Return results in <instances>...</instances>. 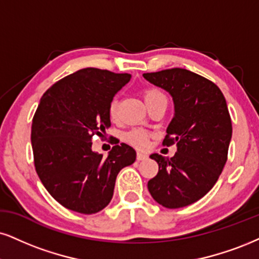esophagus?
<instances>
[{
    "mask_svg": "<svg viewBox=\"0 0 259 259\" xmlns=\"http://www.w3.org/2000/svg\"><path fill=\"white\" fill-rule=\"evenodd\" d=\"M146 158H148V155L144 154V152H138V154H137V159H138V161H143V159Z\"/></svg>",
    "mask_w": 259,
    "mask_h": 259,
    "instance_id": "obj_1",
    "label": "esophagus"
}]
</instances>
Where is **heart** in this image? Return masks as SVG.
<instances>
[{"label":"heart","instance_id":"obj_1","mask_svg":"<svg viewBox=\"0 0 259 259\" xmlns=\"http://www.w3.org/2000/svg\"><path fill=\"white\" fill-rule=\"evenodd\" d=\"M143 95H144V100L146 102V104H150L152 103V102H156L159 100H167L163 92L159 90V89H156V88L146 89V90H144V92H143ZM108 113H109V116L111 120L116 119V115H117L116 100H113L110 102ZM149 138H150L149 133L143 130H132L130 131L128 133H126V136H124L126 142H128L130 144H132L133 146H136V148L138 149L146 148L149 143Z\"/></svg>","mask_w":259,"mask_h":259}]
</instances>
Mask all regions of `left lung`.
Here are the masks:
<instances>
[{"label": "left lung", "instance_id": "8db88e82", "mask_svg": "<svg viewBox=\"0 0 259 259\" xmlns=\"http://www.w3.org/2000/svg\"><path fill=\"white\" fill-rule=\"evenodd\" d=\"M143 76L173 98L174 116L163 145L177 144L173 157L150 156L158 173L149 180V192L168 209L187 206L211 190L227 162L232 121L225 96L212 81L184 68Z\"/></svg>", "mask_w": 259, "mask_h": 259}]
</instances>
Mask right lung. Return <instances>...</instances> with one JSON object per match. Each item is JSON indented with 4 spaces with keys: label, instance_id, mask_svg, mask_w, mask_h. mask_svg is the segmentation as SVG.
<instances>
[{
    "label": "right lung",
    "instance_id": "obj_1",
    "mask_svg": "<svg viewBox=\"0 0 259 259\" xmlns=\"http://www.w3.org/2000/svg\"><path fill=\"white\" fill-rule=\"evenodd\" d=\"M131 80L127 73L84 68L48 89L32 120L34 167L53 198L73 211L91 215L113 198L121 169L135 163L132 146L115 145L107 157L92 150V138L110 127L114 96Z\"/></svg>",
    "mask_w": 259,
    "mask_h": 259
}]
</instances>
